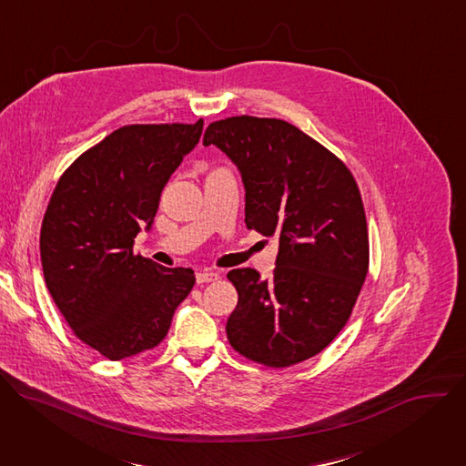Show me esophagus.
I'll use <instances>...</instances> for the list:
<instances>
[{
	"mask_svg": "<svg viewBox=\"0 0 466 466\" xmlns=\"http://www.w3.org/2000/svg\"><path fill=\"white\" fill-rule=\"evenodd\" d=\"M195 279H197V284H208V282L219 280V275L216 271H198Z\"/></svg>",
	"mask_w": 466,
	"mask_h": 466,
	"instance_id": "esophagus-1",
	"label": "esophagus"
}]
</instances>
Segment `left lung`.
<instances>
[{"label": "left lung", "mask_w": 466, "mask_h": 466, "mask_svg": "<svg viewBox=\"0 0 466 466\" xmlns=\"http://www.w3.org/2000/svg\"><path fill=\"white\" fill-rule=\"evenodd\" d=\"M245 184V225L279 238L277 268L259 280L232 269L238 306L227 338L243 358L284 369L338 338L369 271V232L358 182L347 164L295 125L234 116L208 125Z\"/></svg>", "instance_id": "obj_1"}]
</instances>
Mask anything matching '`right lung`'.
<instances>
[{"instance_id": "1", "label": "right lung", "mask_w": 466, "mask_h": 466, "mask_svg": "<svg viewBox=\"0 0 466 466\" xmlns=\"http://www.w3.org/2000/svg\"><path fill=\"white\" fill-rule=\"evenodd\" d=\"M197 123L125 125L58 178L40 228L46 286L74 334L117 361L158 347L195 277L132 252L171 173L201 138Z\"/></svg>"}]
</instances>
